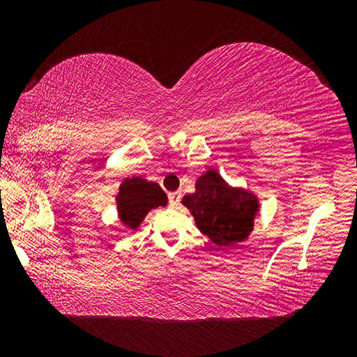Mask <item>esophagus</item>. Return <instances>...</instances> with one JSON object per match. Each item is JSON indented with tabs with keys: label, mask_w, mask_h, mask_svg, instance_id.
I'll use <instances>...</instances> for the list:
<instances>
[{
	"label": "esophagus",
	"mask_w": 357,
	"mask_h": 357,
	"mask_svg": "<svg viewBox=\"0 0 357 357\" xmlns=\"http://www.w3.org/2000/svg\"><path fill=\"white\" fill-rule=\"evenodd\" d=\"M181 202V192H172L170 195H168V203L172 204V206H178Z\"/></svg>",
	"instance_id": "34e87169"
}]
</instances>
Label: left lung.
<instances>
[{
    "label": "left lung",
    "mask_w": 357,
    "mask_h": 357,
    "mask_svg": "<svg viewBox=\"0 0 357 357\" xmlns=\"http://www.w3.org/2000/svg\"><path fill=\"white\" fill-rule=\"evenodd\" d=\"M195 192L183 203L195 217L197 227L219 247L249 236L253 214L258 209L255 198L243 190L228 187L219 173L208 172L197 179Z\"/></svg>",
    "instance_id": "left-lung-1"
}]
</instances>
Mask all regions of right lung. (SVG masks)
<instances>
[{
    "mask_svg": "<svg viewBox=\"0 0 357 357\" xmlns=\"http://www.w3.org/2000/svg\"><path fill=\"white\" fill-rule=\"evenodd\" d=\"M167 195L159 184L142 178L126 179L119 187L118 209L124 223L130 227L140 225L143 217L151 209L165 206Z\"/></svg>",
    "mask_w": 357,
    "mask_h": 357,
    "instance_id": "add662e5",
    "label": "right lung"
}]
</instances>
